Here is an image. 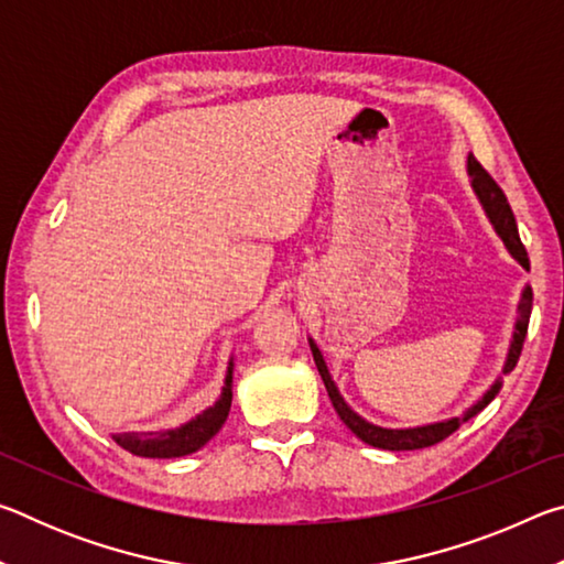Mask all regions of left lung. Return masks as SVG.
Here are the masks:
<instances>
[{"label": "left lung", "mask_w": 564, "mask_h": 564, "mask_svg": "<svg viewBox=\"0 0 564 564\" xmlns=\"http://www.w3.org/2000/svg\"><path fill=\"white\" fill-rule=\"evenodd\" d=\"M467 171H470L473 176V188L475 194L480 196V202L485 206V214L490 216V221L495 226V231L502 238V243L508 246V251L514 256V261H520L522 269L530 271V259H528V251H524V246L520 241V234H518V224H514V216H512V208L508 204V196L502 194V188L495 184V178L488 174L480 166V161H477L473 154L467 156ZM530 313H532V289L522 291V299L518 305V323H514V336L510 343V352H508V362H505L502 373L508 376L510 370L518 366L520 360V352H522V343L524 336H528V323H530ZM311 343V350H313V360H316L318 366V373L323 378V383H326L328 390V398L333 408H336L338 417L346 423L348 431L360 437L362 443L380 447V451H420V447H431L435 443L445 441L447 435H453L457 427H460L465 420L475 417L480 410L490 403V400L498 395L500 390V380H495V386L485 393L480 400L473 408H467L460 417H451V420H443V423H433V425H420V427H405V431H393V427H380L368 423V420H362L358 413H352V410L346 405V400L340 398L336 383H333V378L326 368V360H323L318 346L313 340Z\"/></svg>", "instance_id": "1"}]
</instances>
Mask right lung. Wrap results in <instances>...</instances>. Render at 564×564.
Masks as SVG:
<instances>
[{
	"mask_svg": "<svg viewBox=\"0 0 564 564\" xmlns=\"http://www.w3.org/2000/svg\"><path fill=\"white\" fill-rule=\"evenodd\" d=\"M231 380H234V366H228V376L221 390V398L216 400L212 408H206L202 415L188 420L186 425L174 427V431L164 433H119L113 435L123 451L141 457H181L196 453L204 447L212 437L221 431L226 423L228 410H231Z\"/></svg>",
	"mask_w": 564,
	"mask_h": 564,
	"instance_id": "1",
	"label": "right lung"
}]
</instances>
